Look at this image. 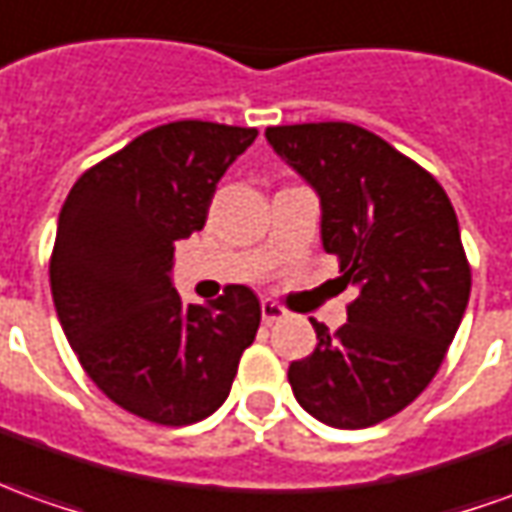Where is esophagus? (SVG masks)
Here are the masks:
<instances>
[{
  "label": "esophagus",
  "mask_w": 512,
  "mask_h": 512,
  "mask_svg": "<svg viewBox=\"0 0 512 512\" xmlns=\"http://www.w3.org/2000/svg\"><path fill=\"white\" fill-rule=\"evenodd\" d=\"M260 316H263L266 324H274V321L285 318V307H280L277 302H271V299H263V302H260Z\"/></svg>",
  "instance_id": "1"
}]
</instances>
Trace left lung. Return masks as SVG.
<instances>
[{
	"label": "left lung",
	"mask_w": 512,
	"mask_h": 512,
	"mask_svg": "<svg viewBox=\"0 0 512 512\" xmlns=\"http://www.w3.org/2000/svg\"><path fill=\"white\" fill-rule=\"evenodd\" d=\"M268 144L321 202V244L357 296L346 324L316 318L288 368L296 402L338 430L405 410L438 374L471 293L455 207L430 171L346 121L268 127Z\"/></svg>",
	"instance_id": "1"
}]
</instances>
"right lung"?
<instances>
[{
  "label": "right lung",
  "instance_id": "add662e5",
  "mask_svg": "<svg viewBox=\"0 0 512 512\" xmlns=\"http://www.w3.org/2000/svg\"><path fill=\"white\" fill-rule=\"evenodd\" d=\"M255 127L171 121L88 169L57 219L49 282L60 327L110 402L163 427L216 413L255 341L260 302L227 285L182 305L174 244L202 230L224 171Z\"/></svg>",
  "mask_w": 512,
  "mask_h": 512
}]
</instances>
